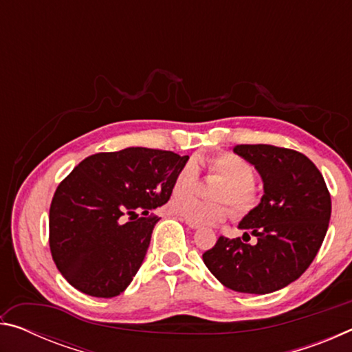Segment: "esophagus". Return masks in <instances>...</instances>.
<instances>
[{"label": "esophagus", "instance_id": "1", "mask_svg": "<svg viewBox=\"0 0 352 352\" xmlns=\"http://www.w3.org/2000/svg\"><path fill=\"white\" fill-rule=\"evenodd\" d=\"M183 220H184V223H186L190 230H199L200 228V225L190 222V220H188V219H183Z\"/></svg>", "mask_w": 352, "mask_h": 352}]
</instances>
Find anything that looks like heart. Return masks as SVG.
Instances as JSON below:
<instances>
[{
	"mask_svg": "<svg viewBox=\"0 0 352 352\" xmlns=\"http://www.w3.org/2000/svg\"><path fill=\"white\" fill-rule=\"evenodd\" d=\"M208 168L223 183L214 192V197L223 201H204L194 195L180 192V190H192L199 182V168L194 162H188L182 166L174 178L172 190L180 192L169 201V211L177 216L190 220L197 225L219 223L230 216V208L225 201L234 208L236 214L245 216L258 205L259 197L253 186L254 166L245 158L234 153L216 155L208 160Z\"/></svg>",
	"mask_w": 352,
	"mask_h": 352,
	"instance_id": "obj_1",
	"label": "heart"
}]
</instances>
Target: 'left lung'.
<instances>
[{
  "label": "left lung",
  "instance_id": "8db88e82",
  "mask_svg": "<svg viewBox=\"0 0 352 352\" xmlns=\"http://www.w3.org/2000/svg\"><path fill=\"white\" fill-rule=\"evenodd\" d=\"M233 152L254 166L264 184L258 206L237 225L258 242L222 236L204 262L225 287L272 294L312 264L329 226L331 195L317 166L300 152L269 144H241Z\"/></svg>",
  "mask_w": 352,
  "mask_h": 352
}]
</instances>
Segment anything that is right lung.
Instances as JSON below:
<instances>
[{
	"label": "right lung",
	"instance_id": "add662e5",
	"mask_svg": "<svg viewBox=\"0 0 352 352\" xmlns=\"http://www.w3.org/2000/svg\"><path fill=\"white\" fill-rule=\"evenodd\" d=\"M188 155L147 147L91 155L58 184L50 247L58 272L82 294L113 298L129 287L151 245Z\"/></svg>",
	"mask_w": 352,
	"mask_h": 352
}]
</instances>
